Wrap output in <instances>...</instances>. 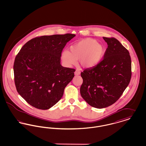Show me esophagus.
Here are the masks:
<instances>
[{
    "label": "esophagus",
    "instance_id": "esophagus-1",
    "mask_svg": "<svg viewBox=\"0 0 146 146\" xmlns=\"http://www.w3.org/2000/svg\"><path fill=\"white\" fill-rule=\"evenodd\" d=\"M74 74H75L76 76L80 75V72L79 71V70H76L75 71V72H74Z\"/></svg>",
    "mask_w": 146,
    "mask_h": 146
}]
</instances>
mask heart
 I'll return each mask as SVG.
<instances>
[{"label": "heart", "instance_id": "b5f03b06", "mask_svg": "<svg viewBox=\"0 0 146 146\" xmlns=\"http://www.w3.org/2000/svg\"><path fill=\"white\" fill-rule=\"evenodd\" d=\"M104 54V48L102 44L95 39L87 38L72 45L70 51H64L62 59L67 66L76 64V60L79 59L83 67L90 68L99 63Z\"/></svg>", "mask_w": 146, "mask_h": 146}]
</instances>
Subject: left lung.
<instances>
[{
    "label": "left lung",
    "instance_id": "left-lung-1",
    "mask_svg": "<svg viewBox=\"0 0 146 146\" xmlns=\"http://www.w3.org/2000/svg\"><path fill=\"white\" fill-rule=\"evenodd\" d=\"M108 48L96 66L81 73L80 94L91 106L104 108L114 104L123 94L131 77L128 50L114 38L103 37Z\"/></svg>",
    "mask_w": 146,
    "mask_h": 146
}]
</instances>
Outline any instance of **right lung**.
Returning <instances> with one entry per match:
<instances>
[{
    "label": "right lung",
    "instance_id": "obj_1",
    "mask_svg": "<svg viewBox=\"0 0 146 146\" xmlns=\"http://www.w3.org/2000/svg\"><path fill=\"white\" fill-rule=\"evenodd\" d=\"M75 36L66 34L35 38L26 42L16 56L14 72L16 90L32 106L48 110L62 97L76 70L61 66V52Z\"/></svg>",
    "mask_w": 146,
    "mask_h": 146
}]
</instances>
